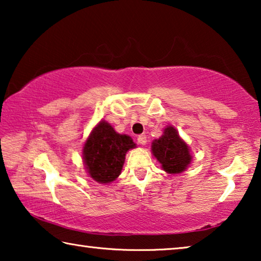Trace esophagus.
<instances>
[{
    "mask_svg": "<svg viewBox=\"0 0 261 261\" xmlns=\"http://www.w3.org/2000/svg\"><path fill=\"white\" fill-rule=\"evenodd\" d=\"M137 140H138V143L140 144V145H146V143H147V137H146V135H140V136H138V138H137Z\"/></svg>",
    "mask_w": 261,
    "mask_h": 261,
    "instance_id": "34e87169",
    "label": "esophagus"
}]
</instances>
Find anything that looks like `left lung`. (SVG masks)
I'll return each mask as SVG.
<instances>
[{
  "label": "left lung",
  "mask_w": 261,
  "mask_h": 261,
  "mask_svg": "<svg viewBox=\"0 0 261 261\" xmlns=\"http://www.w3.org/2000/svg\"><path fill=\"white\" fill-rule=\"evenodd\" d=\"M151 148L154 158L168 174L183 173L192 162L191 149L173 125H167L163 129L162 136L153 140Z\"/></svg>",
  "instance_id": "left-lung-1"
}]
</instances>
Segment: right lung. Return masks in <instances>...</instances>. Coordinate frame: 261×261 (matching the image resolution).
Returning a JSON list of instances; mask_svg holds the SVG:
<instances>
[{
	"mask_svg": "<svg viewBox=\"0 0 261 261\" xmlns=\"http://www.w3.org/2000/svg\"><path fill=\"white\" fill-rule=\"evenodd\" d=\"M136 144L130 136L115 131L107 121H100L83 146V162L90 177L109 184L121 175L125 155Z\"/></svg>",
	"mask_w": 261,
	"mask_h": 261,
	"instance_id": "add662e5",
	"label": "right lung"
}]
</instances>
